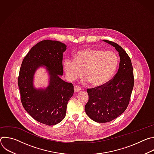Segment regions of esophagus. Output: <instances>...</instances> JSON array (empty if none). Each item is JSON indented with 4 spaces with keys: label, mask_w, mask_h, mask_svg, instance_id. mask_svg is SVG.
I'll return each mask as SVG.
<instances>
[{
    "label": "esophagus",
    "mask_w": 154,
    "mask_h": 154,
    "mask_svg": "<svg viewBox=\"0 0 154 154\" xmlns=\"http://www.w3.org/2000/svg\"><path fill=\"white\" fill-rule=\"evenodd\" d=\"M80 90H81V88L80 86H74V92L75 93H78Z\"/></svg>",
    "instance_id": "esophagus-1"
}]
</instances>
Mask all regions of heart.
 Here are the masks:
<instances>
[{
	"label": "heart",
	"instance_id": "heart-1",
	"mask_svg": "<svg viewBox=\"0 0 154 154\" xmlns=\"http://www.w3.org/2000/svg\"><path fill=\"white\" fill-rule=\"evenodd\" d=\"M118 58L112 51L96 49H83L74 55V60L66 59L63 68L67 79L75 81L83 74V82L100 86L112 78L118 66Z\"/></svg>",
	"mask_w": 154,
	"mask_h": 154
}]
</instances>
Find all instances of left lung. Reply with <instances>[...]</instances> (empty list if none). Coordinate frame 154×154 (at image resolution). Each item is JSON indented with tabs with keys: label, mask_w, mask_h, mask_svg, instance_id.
<instances>
[{
	"label": "left lung",
	"mask_w": 154,
	"mask_h": 154,
	"mask_svg": "<svg viewBox=\"0 0 154 154\" xmlns=\"http://www.w3.org/2000/svg\"><path fill=\"white\" fill-rule=\"evenodd\" d=\"M103 41L118 52L120 62L113 79L103 85L87 90L89 99L85 106V112L92 120L99 123L110 122L125 112L134 85L133 66L128 54L118 44Z\"/></svg>",
	"instance_id": "obj_1"
}]
</instances>
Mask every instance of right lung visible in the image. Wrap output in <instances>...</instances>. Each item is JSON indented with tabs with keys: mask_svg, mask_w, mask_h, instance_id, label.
<instances>
[{
	"mask_svg": "<svg viewBox=\"0 0 154 154\" xmlns=\"http://www.w3.org/2000/svg\"><path fill=\"white\" fill-rule=\"evenodd\" d=\"M66 45L60 41L43 40L34 46L24 57L19 71L18 86L20 100L27 112L36 121L48 125L60 122L66 116L67 104L74 94V86L63 75V53ZM45 67L50 77L49 85L36 89L34 75Z\"/></svg>",
	"mask_w": 154,
	"mask_h": 154,
	"instance_id": "right-lung-1",
	"label": "right lung"
}]
</instances>
